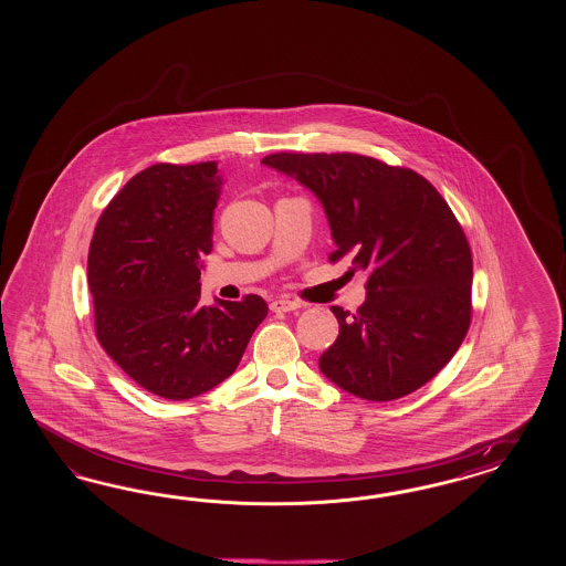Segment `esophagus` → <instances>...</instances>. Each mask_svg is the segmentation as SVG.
<instances>
[{
    "mask_svg": "<svg viewBox=\"0 0 566 566\" xmlns=\"http://www.w3.org/2000/svg\"><path fill=\"white\" fill-rule=\"evenodd\" d=\"M298 307H301V303L291 301V298H275V301L270 303V308H272L274 313H289V311H296Z\"/></svg>",
    "mask_w": 566,
    "mask_h": 566,
    "instance_id": "esophagus-1",
    "label": "esophagus"
}]
</instances>
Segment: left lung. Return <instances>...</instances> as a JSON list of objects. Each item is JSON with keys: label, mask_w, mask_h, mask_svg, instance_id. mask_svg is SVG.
Masks as SVG:
<instances>
[{"label": "left lung", "mask_w": 566, "mask_h": 566, "mask_svg": "<svg viewBox=\"0 0 566 566\" xmlns=\"http://www.w3.org/2000/svg\"><path fill=\"white\" fill-rule=\"evenodd\" d=\"M263 164L324 206L336 251L367 272L350 315L332 307L338 338L322 374L348 395L396 400L436 376L471 324L473 259L461 223L421 174L357 154H272Z\"/></svg>", "instance_id": "8db88e82"}]
</instances>
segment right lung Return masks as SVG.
I'll return each instance as SVG.
<instances>
[{
	"label": "right lung",
	"mask_w": 566,
	"mask_h": 566,
	"mask_svg": "<svg viewBox=\"0 0 566 566\" xmlns=\"http://www.w3.org/2000/svg\"><path fill=\"white\" fill-rule=\"evenodd\" d=\"M222 185L216 161L155 164L103 209L88 247L97 340L140 388L168 400L232 376L268 315L258 294L199 303Z\"/></svg>",
	"instance_id": "1"
}]
</instances>
